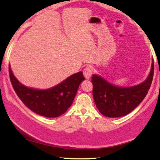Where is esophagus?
Here are the masks:
<instances>
[{"label": "esophagus", "mask_w": 160, "mask_h": 160, "mask_svg": "<svg viewBox=\"0 0 160 160\" xmlns=\"http://www.w3.org/2000/svg\"><path fill=\"white\" fill-rule=\"evenodd\" d=\"M92 74V69L90 67H86L83 70V75L86 80H89Z\"/></svg>", "instance_id": "obj_1"}]
</instances>
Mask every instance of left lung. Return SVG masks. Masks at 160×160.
Masks as SVG:
<instances>
[{"mask_svg": "<svg viewBox=\"0 0 160 160\" xmlns=\"http://www.w3.org/2000/svg\"><path fill=\"white\" fill-rule=\"evenodd\" d=\"M154 72L153 59L146 80L132 86L122 87L111 83L100 75L92 74L93 98L102 114L108 117H124L138 107L149 90Z\"/></svg>", "mask_w": 160, "mask_h": 160, "instance_id": "obj_1", "label": "left lung"}]
</instances>
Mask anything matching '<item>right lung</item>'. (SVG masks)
<instances>
[{
	"instance_id": "obj_1",
	"label": "right lung",
	"mask_w": 160,
	"mask_h": 160,
	"mask_svg": "<svg viewBox=\"0 0 160 160\" xmlns=\"http://www.w3.org/2000/svg\"><path fill=\"white\" fill-rule=\"evenodd\" d=\"M11 83L22 102L33 112L48 118L63 114L71 107L80 84L85 80L82 71L76 73L57 85L46 89L28 87L16 79L9 65Z\"/></svg>"
}]
</instances>
